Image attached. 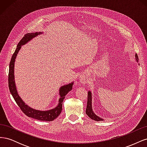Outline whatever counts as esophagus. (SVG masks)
I'll list each match as a JSON object with an SVG mask.
<instances>
[{"label": "esophagus", "mask_w": 147, "mask_h": 147, "mask_svg": "<svg viewBox=\"0 0 147 147\" xmlns=\"http://www.w3.org/2000/svg\"><path fill=\"white\" fill-rule=\"evenodd\" d=\"M80 82L81 83H86V78L84 77H82L80 78Z\"/></svg>", "instance_id": "obj_1"}]
</instances>
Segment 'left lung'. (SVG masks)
<instances>
[{"mask_svg":"<svg viewBox=\"0 0 147 147\" xmlns=\"http://www.w3.org/2000/svg\"><path fill=\"white\" fill-rule=\"evenodd\" d=\"M136 59L138 62V60H139V57H138L137 53L136 54ZM86 113L89 117L93 120H95V121H103V119L99 117L98 116H97V115L92 111V94H91V92L90 91H88V100H87Z\"/></svg>","mask_w":147,"mask_h":147,"instance_id":"8db88e82","label":"left lung"}]
</instances>
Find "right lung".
Instances as JSON below:
<instances>
[{
    "label": "right lung",
    "instance_id": "1",
    "mask_svg": "<svg viewBox=\"0 0 147 147\" xmlns=\"http://www.w3.org/2000/svg\"><path fill=\"white\" fill-rule=\"evenodd\" d=\"M40 34V32H35L30 34L28 33L27 34H26L23 37V38L20 41L18 44L15 53H13V55L11 57L9 65L8 87H9L10 91L13 97V99H15L18 105L19 106L20 109L23 111V112L26 115H27L28 117L30 118H32L38 120H40V121H53V120L56 119L60 115L62 111V109H63V102L65 98V95L67 94L70 90H72L74 83H71L70 84H66V85H64L60 88V98L59 99V104L55 109L47 111H40L30 108V107L25 104L24 102L21 99V97L19 96L18 94L14 80V65L18 53L20 51L22 45H24L25 43H26L28 42L31 39L33 38L35 36H37V35H38Z\"/></svg>",
    "mask_w": 147,
    "mask_h": 147
}]
</instances>
